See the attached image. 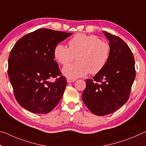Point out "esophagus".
I'll use <instances>...</instances> for the list:
<instances>
[{"instance_id": "34e87169", "label": "esophagus", "mask_w": 146, "mask_h": 146, "mask_svg": "<svg viewBox=\"0 0 146 146\" xmlns=\"http://www.w3.org/2000/svg\"><path fill=\"white\" fill-rule=\"evenodd\" d=\"M75 80H73V79H70V78H67V82L68 83H71L75 82Z\"/></svg>"}]
</instances>
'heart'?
<instances>
[{
  "instance_id": "b5f03b06",
  "label": "heart",
  "mask_w": 146,
  "mask_h": 146,
  "mask_svg": "<svg viewBox=\"0 0 146 146\" xmlns=\"http://www.w3.org/2000/svg\"><path fill=\"white\" fill-rule=\"evenodd\" d=\"M69 48L61 43L55 46L53 55L62 65H66L76 56V63L68 64L62 70L66 77L75 80L90 72L97 74L105 67L110 58L111 47L97 35L77 33L69 40Z\"/></svg>"
}]
</instances>
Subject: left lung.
Wrapping results in <instances>:
<instances>
[{"instance_id": "8db88e82", "label": "left lung", "mask_w": 146, "mask_h": 146, "mask_svg": "<svg viewBox=\"0 0 146 146\" xmlns=\"http://www.w3.org/2000/svg\"><path fill=\"white\" fill-rule=\"evenodd\" d=\"M111 47L107 64L93 79L86 80L82 100L96 115L110 114L129 99L135 78V58L127 44L122 39L103 31Z\"/></svg>"}]
</instances>
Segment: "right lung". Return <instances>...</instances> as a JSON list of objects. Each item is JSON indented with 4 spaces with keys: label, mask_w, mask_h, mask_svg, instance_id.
I'll use <instances>...</instances> for the list:
<instances>
[{
    "label": "right lung",
    "mask_w": 146,
    "mask_h": 146,
    "mask_svg": "<svg viewBox=\"0 0 146 146\" xmlns=\"http://www.w3.org/2000/svg\"><path fill=\"white\" fill-rule=\"evenodd\" d=\"M72 33L39 29L21 38L11 49L8 73L15 97L22 107L45 114L60 102L67 81L54 60L53 50ZM59 76L54 83L48 79Z\"/></svg>",
    "instance_id": "1"
}]
</instances>
